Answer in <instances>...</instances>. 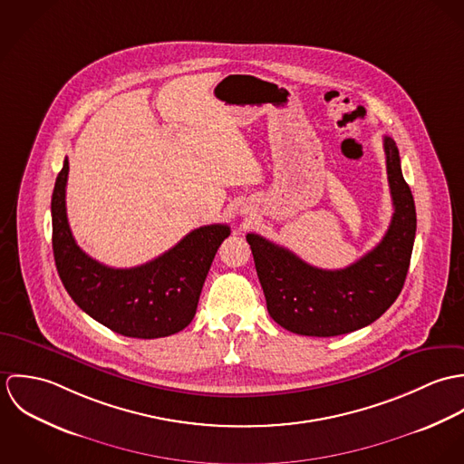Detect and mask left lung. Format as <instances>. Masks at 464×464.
<instances>
[{
	"instance_id": "8db88e82",
	"label": "left lung",
	"mask_w": 464,
	"mask_h": 464,
	"mask_svg": "<svg viewBox=\"0 0 464 464\" xmlns=\"http://www.w3.org/2000/svg\"><path fill=\"white\" fill-rule=\"evenodd\" d=\"M393 218L382 241L353 265L322 269L284 246L248 234L269 316L285 331L331 337L359 331L397 300L411 263L416 208L403 180L397 142L384 135Z\"/></svg>"
}]
</instances>
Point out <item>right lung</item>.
Returning <instances> with one entry per match:
<instances>
[{
  "label": "right lung",
  "mask_w": 464,
  "mask_h": 464,
  "mask_svg": "<svg viewBox=\"0 0 464 464\" xmlns=\"http://www.w3.org/2000/svg\"><path fill=\"white\" fill-rule=\"evenodd\" d=\"M67 173L66 159L52 197V241L59 276L72 302L98 324L127 337L155 339L186 329L197 314L205 276L230 227H199L146 265L109 267L89 257L71 234Z\"/></svg>",
  "instance_id": "right-lung-1"
}]
</instances>
